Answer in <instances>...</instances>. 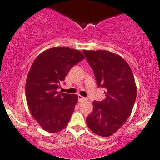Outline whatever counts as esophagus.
Returning a JSON list of instances; mask_svg holds the SVG:
<instances>
[{
    "instance_id": "34e87169",
    "label": "esophagus",
    "mask_w": 160,
    "mask_h": 160,
    "mask_svg": "<svg viewBox=\"0 0 160 160\" xmlns=\"http://www.w3.org/2000/svg\"><path fill=\"white\" fill-rule=\"evenodd\" d=\"M78 101H79V102H82V101H84L87 100L86 98H84V97L82 96L81 95H78Z\"/></svg>"
}]
</instances>
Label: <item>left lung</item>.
Wrapping results in <instances>:
<instances>
[{
	"mask_svg": "<svg viewBox=\"0 0 160 160\" xmlns=\"http://www.w3.org/2000/svg\"><path fill=\"white\" fill-rule=\"evenodd\" d=\"M83 53L94 72L98 87L106 88V98L93 101L92 112L86 118L93 133L109 137L126 123L133 109L137 87L130 66L120 55L105 50Z\"/></svg>",
	"mask_w": 160,
	"mask_h": 160,
	"instance_id": "1",
	"label": "left lung"
}]
</instances>
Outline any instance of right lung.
Returning <instances> with one entry per match:
<instances>
[{
  "label": "right lung",
  "instance_id": "right-lung-1",
  "mask_svg": "<svg viewBox=\"0 0 160 160\" xmlns=\"http://www.w3.org/2000/svg\"><path fill=\"white\" fill-rule=\"evenodd\" d=\"M84 59L78 50L57 47L45 50L32 63L26 82L30 112L43 130L57 133L67 126L78 95L57 92L72 66Z\"/></svg>",
  "mask_w": 160,
  "mask_h": 160
}]
</instances>
